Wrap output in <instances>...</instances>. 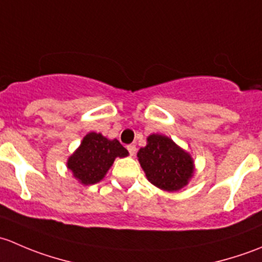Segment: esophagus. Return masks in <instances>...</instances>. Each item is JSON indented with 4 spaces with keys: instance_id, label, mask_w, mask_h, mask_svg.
Returning <instances> with one entry per match:
<instances>
[{
    "instance_id": "esophagus-1",
    "label": "esophagus",
    "mask_w": 262,
    "mask_h": 262,
    "mask_svg": "<svg viewBox=\"0 0 262 262\" xmlns=\"http://www.w3.org/2000/svg\"><path fill=\"white\" fill-rule=\"evenodd\" d=\"M128 150H129V155L130 156H134L136 155V150H137V148H136V146H134V144H129L128 147Z\"/></svg>"
}]
</instances>
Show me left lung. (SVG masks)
Wrapping results in <instances>:
<instances>
[{"instance_id":"obj_1","label":"left lung","mask_w":262,"mask_h":262,"mask_svg":"<svg viewBox=\"0 0 262 262\" xmlns=\"http://www.w3.org/2000/svg\"><path fill=\"white\" fill-rule=\"evenodd\" d=\"M147 143L137 156L148 180L166 191H178L187 185L194 172L189 153L160 134L148 137Z\"/></svg>"}]
</instances>
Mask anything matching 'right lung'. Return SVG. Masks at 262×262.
I'll return each instance as SVG.
<instances>
[{"label": "right lung", "mask_w": 262, "mask_h": 262, "mask_svg": "<svg viewBox=\"0 0 262 262\" xmlns=\"http://www.w3.org/2000/svg\"><path fill=\"white\" fill-rule=\"evenodd\" d=\"M128 150L116 139H106L101 134L89 133L80 148L68 158L67 166L83 185L101 180L116 157H125Z\"/></svg>", "instance_id": "add662e5"}]
</instances>
